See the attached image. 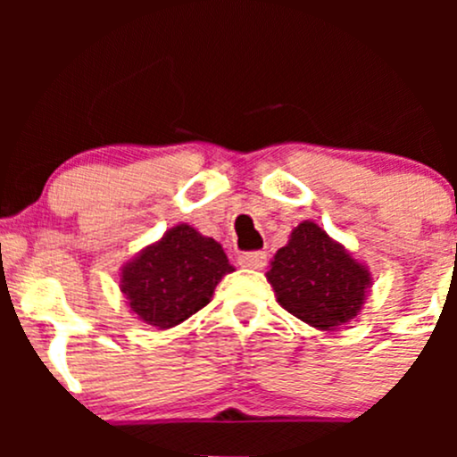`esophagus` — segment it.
Returning <instances> with one entry per match:
<instances>
[{"instance_id":"esophagus-1","label":"esophagus","mask_w":457,"mask_h":457,"mask_svg":"<svg viewBox=\"0 0 457 457\" xmlns=\"http://www.w3.org/2000/svg\"><path fill=\"white\" fill-rule=\"evenodd\" d=\"M238 264L243 266V269H253V270H260L266 266V253L264 251H246L238 258Z\"/></svg>"}]
</instances>
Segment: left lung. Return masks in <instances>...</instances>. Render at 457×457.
Segmentation results:
<instances>
[{"label": "left lung", "instance_id": "1", "mask_svg": "<svg viewBox=\"0 0 457 457\" xmlns=\"http://www.w3.org/2000/svg\"><path fill=\"white\" fill-rule=\"evenodd\" d=\"M266 279L277 303L309 327L335 330L359 316L371 287V272L313 221L292 229L270 260Z\"/></svg>", "mask_w": 457, "mask_h": 457}]
</instances>
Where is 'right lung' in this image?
<instances>
[{
  "label": "right lung",
  "mask_w": 457,
  "mask_h": 457,
  "mask_svg": "<svg viewBox=\"0 0 457 457\" xmlns=\"http://www.w3.org/2000/svg\"><path fill=\"white\" fill-rule=\"evenodd\" d=\"M228 272L234 266L217 240L178 223L122 266L120 290L130 313L165 330L206 307Z\"/></svg>",
  "instance_id": "1"
}]
</instances>
